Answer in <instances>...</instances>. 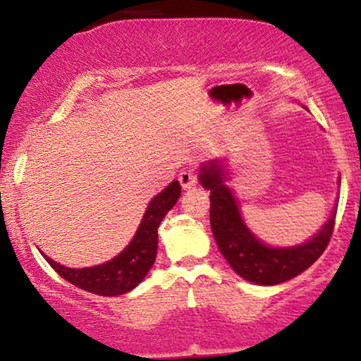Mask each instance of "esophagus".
<instances>
[{"instance_id": "34e87169", "label": "esophagus", "mask_w": 361, "mask_h": 361, "mask_svg": "<svg viewBox=\"0 0 361 361\" xmlns=\"http://www.w3.org/2000/svg\"><path fill=\"white\" fill-rule=\"evenodd\" d=\"M178 180H180V183L183 188H192L195 185V181H197V175H195L193 169H183V171L178 175Z\"/></svg>"}]
</instances>
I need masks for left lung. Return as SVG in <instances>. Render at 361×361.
Returning a JSON list of instances; mask_svg holds the SVG:
<instances>
[{
	"mask_svg": "<svg viewBox=\"0 0 361 361\" xmlns=\"http://www.w3.org/2000/svg\"><path fill=\"white\" fill-rule=\"evenodd\" d=\"M229 175L227 159L205 161L198 169V181L210 192L212 234L231 268L251 283L270 287L300 275L316 263L333 234L338 207H333L321 229L305 243L273 246L259 239L244 222L238 198L227 185ZM338 185H341V176H338Z\"/></svg>",
	"mask_w": 361,
	"mask_h": 361,
	"instance_id": "1",
	"label": "left lung"
}]
</instances>
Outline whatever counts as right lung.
Listing matches in <instances>:
<instances>
[{
	"instance_id": "1",
	"label": "right lung",
	"mask_w": 361,
	"mask_h": 361,
	"mask_svg": "<svg viewBox=\"0 0 361 361\" xmlns=\"http://www.w3.org/2000/svg\"><path fill=\"white\" fill-rule=\"evenodd\" d=\"M181 195L180 181H171L166 188L151 198L132 241L115 258L86 268H71L42 256L64 280L86 292L103 297H117L130 292L146 279L157 255V227Z\"/></svg>"
}]
</instances>
